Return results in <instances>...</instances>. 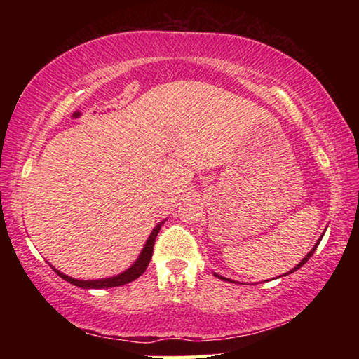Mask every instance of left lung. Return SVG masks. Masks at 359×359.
Segmentation results:
<instances>
[{"label":"left lung","instance_id":"left-lung-1","mask_svg":"<svg viewBox=\"0 0 359 359\" xmlns=\"http://www.w3.org/2000/svg\"><path fill=\"white\" fill-rule=\"evenodd\" d=\"M321 238H323V236H321ZM320 241L321 239H318V242H317V244H315V247L312 248V250L311 252H309L307 255H306V258H302V261H301V263L299 264H297L296 267H294V269H291L290 272H288V274H291V272H294V271H297V269H299V267H302L304 264H306L307 263V261H309V258H311L312 257V255H313V252H315V248H317L318 247V244H320ZM218 278H223V280H228V278H224V277H220V276H217ZM228 282H231V280H228Z\"/></svg>","mask_w":359,"mask_h":359}]
</instances>
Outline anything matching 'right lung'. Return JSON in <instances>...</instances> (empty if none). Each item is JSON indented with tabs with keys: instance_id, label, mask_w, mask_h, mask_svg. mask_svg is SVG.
<instances>
[{
	"instance_id": "obj_1",
	"label": "right lung",
	"mask_w": 359,
	"mask_h": 359,
	"mask_svg": "<svg viewBox=\"0 0 359 359\" xmlns=\"http://www.w3.org/2000/svg\"><path fill=\"white\" fill-rule=\"evenodd\" d=\"M163 223L165 222L158 223L155 229L151 231V234L149 236L147 242H145V247L142 248V253L139 255L136 263L133 264L130 269H126L123 274L115 276L111 278H101V280H77V278H71L69 276H65L63 272H60L57 269H53V271H55L60 277L65 278L66 282L76 285V287H79V288H114V287H121V285H125V283H130L133 280H136L137 277H141L144 274V271L147 269L150 258H151V253H154L155 239H156L158 233H160Z\"/></svg>"
}]
</instances>
